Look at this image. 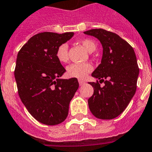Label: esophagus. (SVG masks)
<instances>
[{
    "mask_svg": "<svg viewBox=\"0 0 152 152\" xmlns=\"http://www.w3.org/2000/svg\"><path fill=\"white\" fill-rule=\"evenodd\" d=\"M78 82H79V85L80 86H82L85 84V82H84V80H78Z\"/></svg>",
    "mask_w": 152,
    "mask_h": 152,
    "instance_id": "obj_1",
    "label": "esophagus"
}]
</instances>
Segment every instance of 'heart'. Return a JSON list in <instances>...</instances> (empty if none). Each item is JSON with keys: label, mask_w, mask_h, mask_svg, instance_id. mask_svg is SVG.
I'll return each mask as SVG.
<instances>
[{"label": "heart", "mask_w": 152, "mask_h": 152, "mask_svg": "<svg viewBox=\"0 0 152 152\" xmlns=\"http://www.w3.org/2000/svg\"><path fill=\"white\" fill-rule=\"evenodd\" d=\"M84 49L89 52H94L96 49V45L93 40L89 39H84L80 41ZM57 59L61 63L66 62L68 60V46L64 43L60 45L57 48L56 53ZM93 71V66L90 63L83 64H72L67 67V75L70 77H75L80 80L85 79L88 74Z\"/></svg>", "instance_id": "obj_1"}]
</instances>
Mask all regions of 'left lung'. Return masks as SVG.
Segmentation results:
<instances>
[{"label": "left lung", "mask_w": 152, "mask_h": 152, "mask_svg": "<svg viewBox=\"0 0 152 152\" xmlns=\"http://www.w3.org/2000/svg\"><path fill=\"white\" fill-rule=\"evenodd\" d=\"M94 36L103 46L101 63L92 77L104 82H89L94 94L88 99L90 110L95 117L112 119L125 110L136 91L139 68L133 48L116 33L103 29L84 32Z\"/></svg>", "instance_id": "obj_1"}]
</instances>
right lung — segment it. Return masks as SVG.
I'll list each match as a JSON object with an SVG mask.
<instances>
[{
    "label": "right lung",
    "instance_id": "add662e5",
    "mask_svg": "<svg viewBox=\"0 0 152 152\" xmlns=\"http://www.w3.org/2000/svg\"><path fill=\"white\" fill-rule=\"evenodd\" d=\"M74 34L38 33L17 54L14 76L19 96L29 113L45 125L64 121L70 102L78 89L77 78H61L66 70L56 56L58 47Z\"/></svg>",
    "mask_w": 152,
    "mask_h": 152
}]
</instances>
